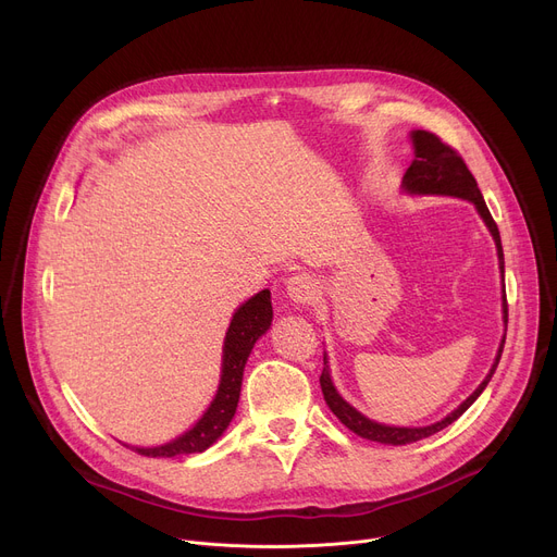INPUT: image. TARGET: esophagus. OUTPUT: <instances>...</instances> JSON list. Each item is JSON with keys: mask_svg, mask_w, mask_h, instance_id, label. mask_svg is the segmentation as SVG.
Instances as JSON below:
<instances>
[{"mask_svg": "<svg viewBox=\"0 0 557 557\" xmlns=\"http://www.w3.org/2000/svg\"><path fill=\"white\" fill-rule=\"evenodd\" d=\"M286 290H288L290 300L300 302V305H309L318 295V282L309 273H295L286 280Z\"/></svg>", "mask_w": 557, "mask_h": 557, "instance_id": "esophagus-1", "label": "esophagus"}]
</instances>
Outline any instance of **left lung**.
Segmentation results:
<instances>
[{
  "label": "left lung",
  "instance_id": "obj_1",
  "mask_svg": "<svg viewBox=\"0 0 557 557\" xmlns=\"http://www.w3.org/2000/svg\"><path fill=\"white\" fill-rule=\"evenodd\" d=\"M412 140H414V154H417V159L412 161L410 168H407V172L403 176L405 190L417 193V195H450V197H461V199L472 201L476 206L479 214L484 216L488 231L495 237L497 255H499V269H502V275H504V250H502L499 228L495 224V219H493L484 197H481L479 185H476L472 172L468 170L466 161L461 159V154L455 150V147H450L448 143H443L436 134L425 132V129L412 132ZM504 322H508L506 293H504ZM504 343H506V333H504V341L499 345L495 364L491 369V374L484 379V383H481L457 407L453 414H448L446 419L434 423V425H425V428H392V425H381V423H374V421H369L367 417H362L358 410H354V407L347 400H343V396L336 392V387H333L331 376H329L326 356H324V367H322V374H320V387H322V394H324V400L329 405V410L336 414L351 432H356L358 436L369 438V441L392 443V446H403V443L421 441V438H425V436H430L434 432H441L443 428H448L453 421H457L468 410V407L476 400V396L486 389L488 381L493 379L495 369L499 364V358H502V351H504Z\"/></svg>",
  "mask_w": 557,
  "mask_h": 557
}]
</instances>
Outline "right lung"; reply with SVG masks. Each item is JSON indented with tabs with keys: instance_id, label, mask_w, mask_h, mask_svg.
Segmentation results:
<instances>
[{
	"instance_id": "add662e5",
	"label": "right lung",
	"mask_w": 557,
	"mask_h": 557,
	"mask_svg": "<svg viewBox=\"0 0 557 557\" xmlns=\"http://www.w3.org/2000/svg\"><path fill=\"white\" fill-rule=\"evenodd\" d=\"M273 320V307H271V290L264 288L242 305L226 333L224 343V367H221V383L216 389L214 400L206 410V414L197 421L193 430L181 434L178 438L165 443L159 448H132L134 453L143 457H181V455H195L210 448L212 443L224 434L228 423L235 417L239 392H242V379L244 367L250 356L252 345L257 338L267 333Z\"/></svg>"
}]
</instances>
